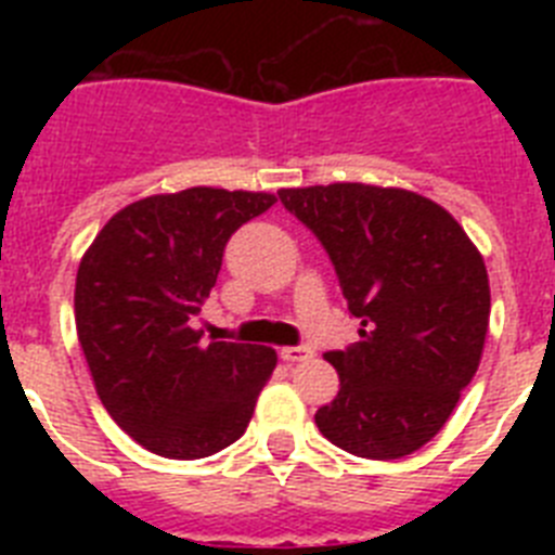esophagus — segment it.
<instances>
[{
    "mask_svg": "<svg viewBox=\"0 0 555 555\" xmlns=\"http://www.w3.org/2000/svg\"><path fill=\"white\" fill-rule=\"evenodd\" d=\"M313 356L311 347H283L281 358L288 361V364H300V361H308Z\"/></svg>",
    "mask_w": 555,
    "mask_h": 555,
    "instance_id": "esophagus-1",
    "label": "esophagus"
}]
</instances>
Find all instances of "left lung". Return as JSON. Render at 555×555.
<instances>
[{
    "label": "left lung",
    "mask_w": 555,
    "mask_h": 555,
    "mask_svg": "<svg viewBox=\"0 0 555 555\" xmlns=\"http://www.w3.org/2000/svg\"><path fill=\"white\" fill-rule=\"evenodd\" d=\"M322 242L361 341L327 352L338 395L317 428L361 459L428 444L478 372L489 331L483 255L442 205L405 189L331 183L281 189Z\"/></svg>",
    "instance_id": "1"
}]
</instances>
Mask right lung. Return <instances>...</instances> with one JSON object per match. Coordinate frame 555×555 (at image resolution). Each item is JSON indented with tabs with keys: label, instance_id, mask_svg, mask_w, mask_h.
<instances>
[{
	"label": "right lung",
	"instance_id": "obj_1",
	"mask_svg": "<svg viewBox=\"0 0 555 555\" xmlns=\"http://www.w3.org/2000/svg\"><path fill=\"white\" fill-rule=\"evenodd\" d=\"M274 205L267 191L152 194L107 219L82 255L75 322L107 414L164 459H205L253 420L272 347L203 341L194 317L217 286L230 235Z\"/></svg>",
	"mask_w": 555,
	"mask_h": 555
}]
</instances>
